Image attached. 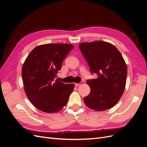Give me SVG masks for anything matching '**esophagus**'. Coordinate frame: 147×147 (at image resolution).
<instances>
[{"label": "esophagus", "mask_w": 147, "mask_h": 147, "mask_svg": "<svg viewBox=\"0 0 147 147\" xmlns=\"http://www.w3.org/2000/svg\"><path fill=\"white\" fill-rule=\"evenodd\" d=\"M84 84V82H82L81 83H75V86H80V85H82V84Z\"/></svg>", "instance_id": "obj_1"}]
</instances>
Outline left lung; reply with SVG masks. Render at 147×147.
Instances as JSON below:
<instances>
[{
	"mask_svg": "<svg viewBox=\"0 0 147 147\" xmlns=\"http://www.w3.org/2000/svg\"><path fill=\"white\" fill-rule=\"evenodd\" d=\"M80 49L96 79L87 81L90 94L84 102L90 109L104 111L112 108L122 96L127 69L121 53L113 44L104 41L80 43Z\"/></svg>",
	"mask_w": 147,
	"mask_h": 147,
	"instance_id": "left-lung-1",
	"label": "left lung"
}]
</instances>
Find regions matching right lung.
Returning <instances> with one entry per match:
<instances>
[{
  "mask_svg": "<svg viewBox=\"0 0 147 147\" xmlns=\"http://www.w3.org/2000/svg\"><path fill=\"white\" fill-rule=\"evenodd\" d=\"M74 45L43 44L34 48L24 61L22 78L26 96L35 107L46 113L59 112L67 103L75 84L55 80Z\"/></svg>",
  "mask_w": 147,
  "mask_h": 147,
  "instance_id": "obj_1",
  "label": "right lung"
}]
</instances>
